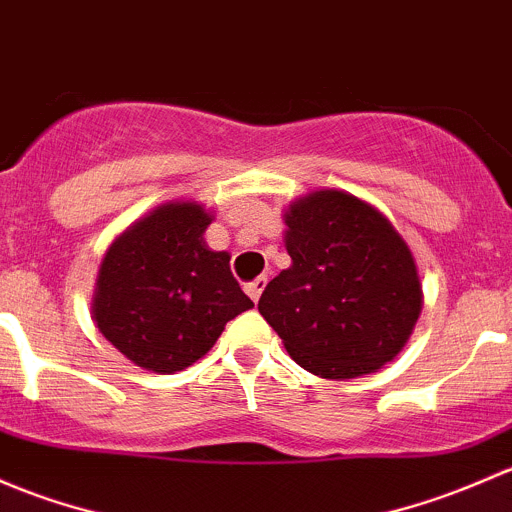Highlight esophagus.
I'll list each match as a JSON object with an SVG mask.
<instances>
[{
  "label": "esophagus",
  "mask_w": 512,
  "mask_h": 512,
  "mask_svg": "<svg viewBox=\"0 0 512 512\" xmlns=\"http://www.w3.org/2000/svg\"><path fill=\"white\" fill-rule=\"evenodd\" d=\"M266 283H268L266 276H258L251 283H246V293H249V298L254 300V303H258V298H261V293H263V288H266Z\"/></svg>",
  "instance_id": "1"
}]
</instances>
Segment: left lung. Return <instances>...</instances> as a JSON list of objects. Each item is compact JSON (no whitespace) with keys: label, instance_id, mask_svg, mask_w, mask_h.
Returning <instances> with one entry per match:
<instances>
[{"label":"left lung","instance_id":"1","mask_svg":"<svg viewBox=\"0 0 512 512\" xmlns=\"http://www.w3.org/2000/svg\"><path fill=\"white\" fill-rule=\"evenodd\" d=\"M291 268L258 300L303 370L352 379L392 362L421 313L412 251L379 209L342 189L295 199L283 214Z\"/></svg>","mask_w":512,"mask_h":512}]
</instances>
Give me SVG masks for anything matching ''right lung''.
Listing matches in <instances>:
<instances>
[{"instance_id":"1","label":"right lung","mask_w":512,"mask_h":512,"mask_svg":"<svg viewBox=\"0 0 512 512\" xmlns=\"http://www.w3.org/2000/svg\"><path fill=\"white\" fill-rule=\"evenodd\" d=\"M209 224L202 204L167 202L105 251L93 323L142 370H184L212 350L229 320L254 308L231 276V256L204 241Z\"/></svg>"}]
</instances>
